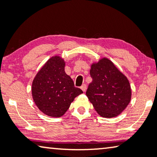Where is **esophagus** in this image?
Segmentation results:
<instances>
[{
    "instance_id": "esophagus-1",
    "label": "esophagus",
    "mask_w": 157,
    "mask_h": 157,
    "mask_svg": "<svg viewBox=\"0 0 157 157\" xmlns=\"http://www.w3.org/2000/svg\"><path fill=\"white\" fill-rule=\"evenodd\" d=\"M80 88H81L82 90L84 92H85L86 90H87V85H86L85 84H83V85L81 86Z\"/></svg>"
}]
</instances>
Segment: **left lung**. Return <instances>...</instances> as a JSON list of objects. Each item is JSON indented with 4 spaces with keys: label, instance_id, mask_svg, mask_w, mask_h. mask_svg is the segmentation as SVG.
<instances>
[{
    "label": "left lung",
    "instance_id": "1",
    "mask_svg": "<svg viewBox=\"0 0 157 157\" xmlns=\"http://www.w3.org/2000/svg\"><path fill=\"white\" fill-rule=\"evenodd\" d=\"M92 81L86 95L101 117L112 118L122 113L132 98L129 82L107 57L94 62L90 70Z\"/></svg>",
    "mask_w": 157,
    "mask_h": 157
}]
</instances>
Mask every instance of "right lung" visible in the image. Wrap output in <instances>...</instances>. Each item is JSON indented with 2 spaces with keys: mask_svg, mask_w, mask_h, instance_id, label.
<instances>
[{
  "mask_svg": "<svg viewBox=\"0 0 157 157\" xmlns=\"http://www.w3.org/2000/svg\"><path fill=\"white\" fill-rule=\"evenodd\" d=\"M65 61L59 56L50 57L33 80L31 91L37 108L51 117H60L75 98L83 93L65 72Z\"/></svg>",
  "mask_w": 157,
  "mask_h": 157,
  "instance_id": "obj_1",
  "label": "right lung"
}]
</instances>
